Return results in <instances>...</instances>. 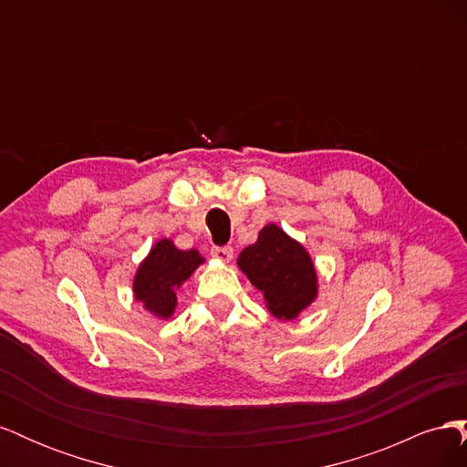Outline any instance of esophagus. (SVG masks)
<instances>
[{"mask_svg":"<svg viewBox=\"0 0 467 467\" xmlns=\"http://www.w3.org/2000/svg\"><path fill=\"white\" fill-rule=\"evenodd\" d=\"M210 255L214 257V259H218V261L228 263V261H232V257H234V247H230V245L212 247V249H210Z\"/></svg>","mask_w":467,"mask_h":467,"instance_id":"34e87169","label":"esophagus"}]
</instances>
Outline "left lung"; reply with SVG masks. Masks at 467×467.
<instances>
[{
    "label": "left lung",
    "instance_id": "8db88e82",
    "mask_svg": "<svg viewBox=\"0 0 467 467\" xmlns=\"http://www.w3.org/2000/svg\"><path fill=\"white\" fill-rule=\"evenodd\" d=\"M237 265L263 292L266 307L278 319H294L317 294V276L307 251L278 225L268 223L257 244L242 251Z\"/></svg>",
    "mask_w": 467,
    "mask_h": 467
}]
</instances>
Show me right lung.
Returning a JSON list of instances; mask_svg holds the SVG:
<instances>
[{
    "mask_svg": "<svg viewBox=\"0 0 467 467\" xmlns=\"http://www.w3.org/2000/svg\"><path fill=\"white\" fill-rule=\"evenodd\" d=\"M202 261L199 251H181L173 242L161 239L138 268L134 278L136 300L142 302L155 316L169 317L177 304L175 290Z\"/></svg>",
    "mask_w": 467,
    "mask_h": 467,
    "instance_id": "1",
    "label": "right lung"
}]
</instances>
